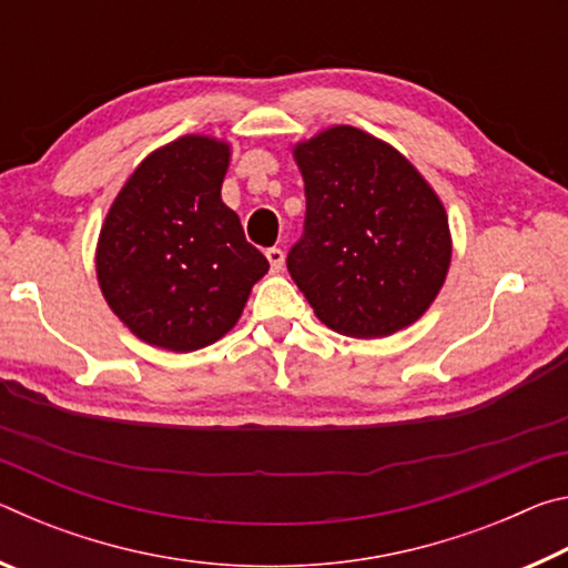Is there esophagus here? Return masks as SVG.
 Wrapping results in <instances>:
<instances>
[{
    "mask_svg": "<svg viewBox=\"0 0 568 568\" xmlns=\"http://www.w3.org/2000/svg\"><path fill=\"white\" fill-rule=\"evenodd\" d=\"M265 257H267V263H271V271H273V273H281V271H283L285 255H283L281 247H267V250H265Z\"/></svg>",
    "mask_w": 568,
    "mask_h": 568,
    "instance_id": "esophagus-1",
    "label": "esophagus"
}]
</instances>
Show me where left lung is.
Returning a JSON list of instances; mask_svg holds the SVG:
<instances>
[{
  "mask_svg": "<svg viewBox=\"0 0 568 568\" xmlns=\"http://www.w3.org/2000/svg\"><path fill=\"white\" fill-rule=\"evenodd\" d=\"M305 233L287 271L318 321L351 338L416 323L450 265L446 207L396 148L351 124L297 142Z\"/></svg>",
  "mask_w": 568,
  "mask_h": 568,
  "instance_id": "8db88e82",
  "label": "left lung"
}]
</instances>
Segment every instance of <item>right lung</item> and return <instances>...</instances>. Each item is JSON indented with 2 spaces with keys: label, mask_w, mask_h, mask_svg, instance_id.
Returning <instances> with one entry per match:
<instances>
[{
  "label": "right lung",
  "mask_w": 568,
  "mask_h": 568,
  "mask_svg": "<svg viewBox=\"0 0 568 568\" xmlns=\"http://www.w3.org/2000/svg\"><path fill=\"white\" fill-rule=\"evenodd\" d=\"M227 165V142L185 134L114 197L94 263L104 301L140 341L175 353L220 341L271 267L220 197Z\"/></svg>",
  "instance_id": "right-lung-1"
}]
</instances>
